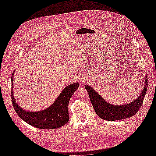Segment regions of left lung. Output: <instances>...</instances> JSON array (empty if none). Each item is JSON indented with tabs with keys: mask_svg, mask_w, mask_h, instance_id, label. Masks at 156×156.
I'll return each instance as SVG.
<instances>
[{
	"mask_svg": "<svg viewBox=\"0 0 156 156\" xmlns=\"http://www.w3.org/2000/svg\"><path fill=\"white\" fill-rule=\"evenodd\" d=\"M148 78L146 75L144 87L139 96L135 100L124 105H113L105 101L95 90L89 85H85L89 98L96 113L101 119L115 121L126 119L135 115L143 105L144 96L147 92Z\"/></svg>",
	"mask_w": 156,
	"mask_h": 156,
	"instance_id": "8db88e82",
	"label": "left lung"
}]
</instances>
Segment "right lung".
<instances>
[{
  "label": "right lung",
  "mask_w": 156,
  "mask_h": 156,
  "mask_svg": "<svg viewBox=\"0 0 156 156\" xmlns=\"http://www.w3.org/2000/svg\"><path fill=\"white\" fill-rule=\"evenodd\" d=\"M13 72L12 75V101L14 109L18 116L27 123L39 129H57L65 125L69 119L68 103L69 99L79 87V83H75L66 87L52 105L39 111H28L21 108L16 101L13 94Z\"/></svg>",
  "instance_id": "right-lung-1"
}]
</instances>
